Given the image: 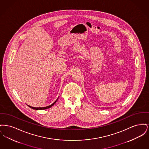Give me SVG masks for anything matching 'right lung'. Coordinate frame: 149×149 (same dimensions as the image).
Wrapping results in <instances>:
<instances>
[{
    "mask_svg": "<svg viewBox=\"0 0 149 149\" xmlns=\"http://www.w3.org/2000/svg\"><path fill=\"white\" fill-rule=\"evenodd\" d=\"M57 99H58V98L56 100L55 102H54L52 104H51V105L49 106L45 107H33L29 106V107H30V108H32V109H36V110H42V109H47V108H50V107H51L52 106H54V105L55 104V103L56 102Z\"/></svg>",
    "mask_w": 149,
    "mask_h": 149,
    "instance_id": "right-lung-1",
    "label": "right lung"
}]
</instances>
